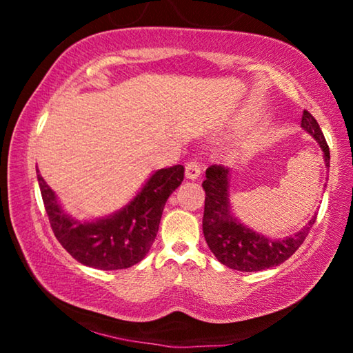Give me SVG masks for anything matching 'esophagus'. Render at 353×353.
Returning a JSON list of instances; mask_svg holds the SVG:
<instances>
[{"label":"esophagus","instance_id":"obj_1","mask_svg":"<svg viewBox=\"0 0 353 353\" xmlns=\"http://www.w3.org/2000/svg\"><path fill=\"white\" fill-rule=\"evenodd\" d=\"M185 176H187V179H191V181H196L201 176V165L196 160H191L185 166Z\"/></svg>","mask_w":353,"mask_h":353}]
</instances>
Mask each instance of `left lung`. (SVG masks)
Segmentation results:
<instances>
[{
	"label": "left lung",
	"instance_id": "left-lung-1",
	"mask_svg": "<svg viewBox=\"0 0 353 353\" xmlns=\"http://www.w3.org/2000/svg\"><path fill=\"white\" fill-rule=\"evenodd\" d=\"M301 126L313 137L324 152V162L330 166V151L318 121L308 110H303ZM205 207L202 230L205 241L218 261L230 270L254 272L279 266L301 248L312 229L316 214L294 235L286 238H270L256 234L240 223L230 207V168L221 165L208 166L205 181Z\"/></svg>",
	"mask_w": 353,
	"mask_h": 353
}]
</instances>
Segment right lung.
<instances>
[{
    "instance_id": "right-lung-1",
    "label": "right lung",
    "mask_w": 353,
    "mask_h": 353,
    "mask_svg": "<svg viewBox=\"0 0 353 353\" xmlns=\"http://www.w3.org/2000/svg\"><path fill=\"white\" fill-rule=\"evenodd\" d=\"M183 166L155 171L128 205L109 216L77 221L68 216L37 170L41 199L51 229L63 249L97 270H126L145 259L157 236L166 199L183 181Z\"/></svg>"
}]
</instances>
